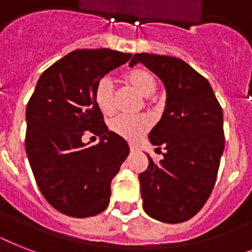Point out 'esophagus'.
Segmentation results:
<instances>
[{
    "label": "esophagus",
    "mask_w": 252,
    "mask_h": 252,
    "mask_svg": "<svg viewBox=\"0 0 252 252\" xmlns=\"http://www.w3.org/2000/svg\"><path fill=\"white\" fill-rule=\"evenodd\" d=\"M129 148H130V152H132V153H136V152H137V150H138L137 146L132 145V144H130V145H129Z\"/></svg>",
    "instance_id": "34e87169"
}]
</instances>
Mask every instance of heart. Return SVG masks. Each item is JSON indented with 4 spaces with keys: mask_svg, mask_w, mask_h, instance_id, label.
<instances>
[{
    "mask_svg": "<svg viewBox=\"0 0 252 252\" xmlns=\"http://www.w3.org/2000/svg\"><path fill=\"white\" fill-rule=\"evenodd\" d=\"M124 82L128 86L137 91L145 98H149L157 90L156 77L144 68L132 69L124 74ZM94 100L100 112L104 115L111 114L115 108L114 86L110 78H102L99 81L94 90ZM149 128V119L146 116H126L119 115L110 122V129L120 137L136 141Z\"/></svg>",
    "mask_w": 252,
    "mask_h": 252,
    "instance_id": "b5f03b06",
    "label": "heart"
}]
</instances>
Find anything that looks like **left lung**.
<instances>
[{"label":"left lung","instance_id":"left-lung-1","mask_svg":"<svg viewBox=\"0 0 252 252\" xmlns=\"http://www.w3.org/2000/svg\"><path fill=\"white\" fill-rule=\"evenodd\" d=\"M138 63L166 89L165 111L149 133L150 144L166 152L159 163L148 156L149 166L138 175L142 208L162 222H184L215 186L225 146L222 110L209 82L183 60L136 53L129 66Z\"/></svg>","mask_w":252,"mask_h":252}]
</instances>
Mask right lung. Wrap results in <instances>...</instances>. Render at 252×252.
<instances>
[{"label":"right lung","mask_w":252,"mask_h":252,"mask_svg":"<svg viewBox=\"0 0 252 252\" xmlns=\"http://www.w3.org/2000/svg\"><path fill=\"white\" fill-rule=\"evenodd\" d=\"M130 53L77 49L51 65L37 80L26 108V153L37 187L61 213L85 219L110 203L111 180L129 154L123 137L108 130L94 100L95 86ZM85 130L99 136L82 141Z\"/></svg>","instance_id":"add662e5"}]
</instances>
